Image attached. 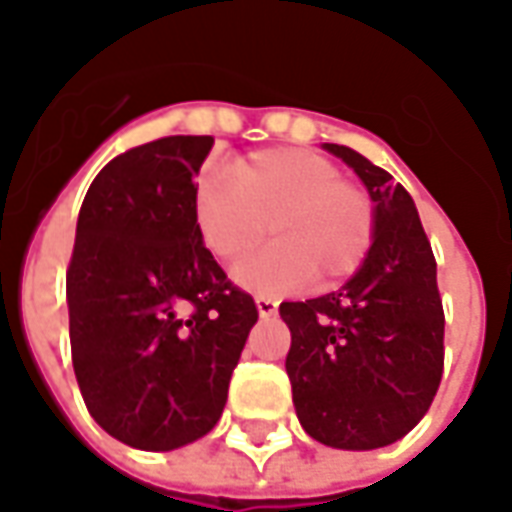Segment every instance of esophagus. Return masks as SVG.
Masks as SVG:
<instances>
[{
  "mask_svg": "<svg viewBox=\"0 0 512 512\" xmlns=\"http://www.w3.org/2000/svg\"><path fill=\"white\" fill-rule=\"evenodd\" d=\"M277 305L280 302L274 300V297H257V311H260V316H274L277 314Z\"/></svg>",
  "mask_w": 512,
  "mask_h": 512,
  "instance_id": "1",
  "label": "esophagus"
}]
</instances>
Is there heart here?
Returning a JSON list of instances; mask_svg holds the SVG:
<instances>
[{
  "label": "heart",
  "instance_id": "b5f03b06",
  "mask_svg": "<svg viewBox=\"0 0 512 512\" xmlns=\"http://www.w3.org/2000/svg\"><path fill=\"white\" fill-rule=\"evenodd\" d=\"M201 241L224 263H238L274 232L260 255L238 269L246 288L277 294L314 277L319 288L350 280L370 257L375 204L364 184L342 176L325 154L263 148L243 156L235 176L204 168L193 187Z\"/></svg>",
  "mask_w": 512,
  "mask_h": 512
}]
</instances>
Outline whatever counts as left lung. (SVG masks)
<instances>
[{"label":"left lung","mask_w":512,"mask_h":512,"mask_svg":"<svg viewBox=\"0 0 512 512\" xmlns=\"http://www.w3.org/2000/svg\"><path fill=\"white\" fill-rule=\"evenodd\" d=\"M325 148L367 184L375 241L339 291L280 305L291 330L285 373L302 429L330 448L367 451L401 440L429 412L443 378L446 314L412 196L353 148Z\"/></svg>","instance_id":"8db88e82"}]
</instances>
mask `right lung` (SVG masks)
<instances>
[{
  "label": "right lung",
  "instance_id": "1",
  "mask_svg": "<svg viewBox=\"0 0 512 512\" xmlns=\"http://www.w3.org/2000/svg\"><path fill=\"white\" fill-rule=\"evenodd\" d=\"M212 137H162L111 159L78 215L66 269L72 367L111 437L187 446L218 423L257 322L201 241L193 187Z\"/></svg>",
  "mask_w": 512,
  "mask_h": 512
}]
</instances>
